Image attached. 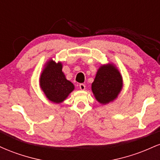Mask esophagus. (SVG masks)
Returning <instances> with one entry per match:
<instances>
[{
  "label": "esophagus",
  "instance_id": "esophagus-1",
  "mask_svg": "<svg viewBox=\"0 0 160 160\" xmlns=\"http://www.w3.org/2000/svg\"><path fill=\"white\" fill-rule=\"evenodd\" d=\"M80 89H81V90H85L86 89V86L84 85V84H82V83H80Z\"/></svg>",
  "mask_w": 160,
  "mask_h": 160
}]
</instances>
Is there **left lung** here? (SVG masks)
<instances>
[{"mask_svg": "<svg viewBox=\"0 0 160 160\" xmlns=\"http://www.w3.org/2000/svg\"><path fill=\"white\" fill-rule=\"evenodd\" d=\"M123 86L122 77L113 63L102 65L97 71L92 91L100 104L105 105L118 97Z\"/></svg>", "mask_w": 160, "mask_h": 160, "instance_id": "1", "label": "left lung"}]
</instances>
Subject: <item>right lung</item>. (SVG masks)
I'll return each instance as SVG.
<instances>
[{
    "mask_svg": "<svg viewBox=\"0 0 160 160\" xmlns=\"http://www.w3.org/2000/svg\"><path fill=\"white\" fill-rule=\"evenodd\" d=\"M40 87L49 101L61 104L74 90V85L67 80L62 71V63L50 58L45 63L40 77Z\"/></svg>",
    "mask_w": 160,
    "mask_h": 160,
    "instance_id": "add662e5",
    "label": "right lung"
}]
</instances>
